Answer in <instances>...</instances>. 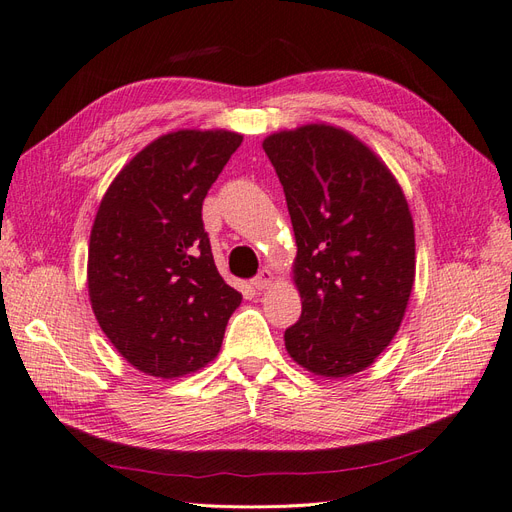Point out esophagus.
<instances>
[{"label":"esophagus","mask_w":512,"mask_h":512,"mask_svg":"<svg viewBox=\"0 0 512 512\" xmlns=\"http://www.w3.org/2000/svg\"><path fill=\"white\" fill-rule=\"evenodd\" d=\"M273 280H275L273 271H271V269H262V271L254 277V280H252V286H254L256 290H265L267 286L273 284Z\"/></svg>","instance_id":"esophagus-1"}]
</instances>
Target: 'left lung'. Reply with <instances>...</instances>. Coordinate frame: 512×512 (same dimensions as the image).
I'll return each instance as SVG.
<instances>
[{
    "label": "left lung",
    "instance_id": "1",
    "mask_svg": "<svg viewBox=\"0 0 512 512\" xmlns=\"http://www.w3.org/2000/svg\"><path fill=\"white\" fill-rule=\"evenodd\" d=\"M262 149L297 239L303 309L286 350L316 376H352L391 344L406 314L416 262L406 196L374 151L327 123L275 132Z\"/></svg>",
    "mask_w": 512,
    "mask_h": 512
}]
</instances>
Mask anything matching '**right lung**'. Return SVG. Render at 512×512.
<instances>
[{"mask_svg":"<svg viewBox=\"0 0 512 512\" xmlns=\"http://www.w3.org/2000/svg\"><path fill=\"white\" fill-rule=\"evenodd\" d=\"M243 136H160L108 185L89 237V301L104 335L143 374L179 378L220 352L241 303L213 262L203 200Z\"/></svg>","mask_w":512,"mask_h":512,"instance_id":"obj_1","label":"right lung"}]
</instances>
